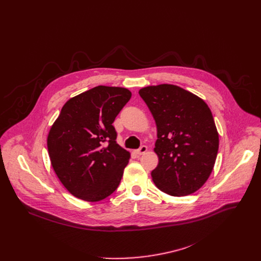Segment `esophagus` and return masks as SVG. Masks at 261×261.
<instances>
[{"label": "esophagus", "instance_id": "34e87169", "mask_svg": "<svg viewBox=\"0 0 261 261\" xmlns=\"http://www.w3.org/2000/svg\"><path fill=\"white\" fill-rule=\"evenodd\" d=\"M146 151H147V146L142 145V146H140V147L138 148V150H136V151H135V153H136V155L141 156V155H143Z\"/></svg>", "mask_w": 261, "mask_h": 261}]
</instances>
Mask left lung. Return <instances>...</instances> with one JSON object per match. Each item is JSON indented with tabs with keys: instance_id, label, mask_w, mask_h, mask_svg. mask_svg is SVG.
Segmentation results:
<instances>
[{
	"instance_id": "obj_1",
	"label": "left lung",
	"mask_w": 261,
	"mask_h": 261,
	"mask_svg": "<svg viewBox=\"0 0 261 261\" xmlns=\"http://www.w3.org/2000/svg\"><path fill=\"white\" fill-rule=\"evenodd\" d=\"M139 95L152 113L159 162L152 171L157 188L171 196L200 189L211 175L219 148V134L207 104L173 85L150 86Z\"/></svg>"
}]
</instances>
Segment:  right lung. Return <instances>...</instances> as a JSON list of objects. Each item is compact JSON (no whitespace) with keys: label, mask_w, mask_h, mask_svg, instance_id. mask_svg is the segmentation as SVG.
I'll list each match as a JSON object with an SVG mask.
<instances>
[{"label":"right lung","mask_w":261,"mask_h":261,"mask_svg":"<svg viewBox=\"0 0 261 261\" xmlns=\"http://www.w3.org/2000/svg\"><path fill=\"white\" fill-rule=\"evenodd\" d=\"M131 95L125 88L95 87L69 99L51 126L53 168L75 197L96 202L119 187L130 153L117 143L113 123Z\"/></svg>","instance_id":"add662e5"}]
</instances>
